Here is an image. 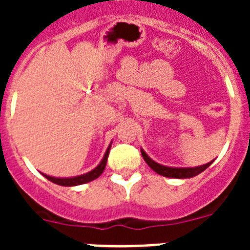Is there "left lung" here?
<instances>
[{
  "label": "left lung",
  "mask_w": 250,
  "mask_h": 250,
  "mask_svg": "<svg viewBox=\"0 0 250 250\" xmlns=\"http://www.w3.org/2000/svg\"><path fill=\"white\" fill-rule=\"evenodd\" d=\"M141 155L144 158V160L146 161V164L151 167L155 173L160 174L163 176H167V178H176V179H188V178H193V176H196L198 174L203 173L208 167H210L213 161H209L208 164L200 165V167H165V165L158 164L156 161H154L152 159H150L147 156L146 152L141 149Z\"/></svg>",
  "instance_id": "obj_1"
}]
</instances>
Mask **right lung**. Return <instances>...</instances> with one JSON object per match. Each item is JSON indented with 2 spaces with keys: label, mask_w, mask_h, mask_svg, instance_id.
<instances>
[{
  "label": "right lung",
  "mask_w": 250,
  "mask_h": 250,
  "mask_svg": "<svg viewBox=\"0 0 250 250\" xmlns=\"http://www.w3.org/2000/svg\"><path fill=\"white\" fill-rule=\"evenodd\" d=\"M110 147H111V144L109 145L107 150H106L105 155H104L103 160L100 161V164L98 167L92 169L91 171L89 173L83 174V175H79V176H72V178H54V176H50V175H46V174H42L46 179H48L50 182L55 183L57 185H62V187H75V185H81V184H85V183H89L95 180V179H98L99 176L103 174V171L105 170L106 167V161H107V156H109V152H110Z\"/></svg>",
  "instance_id": "obj_1"
}]
</instances>
